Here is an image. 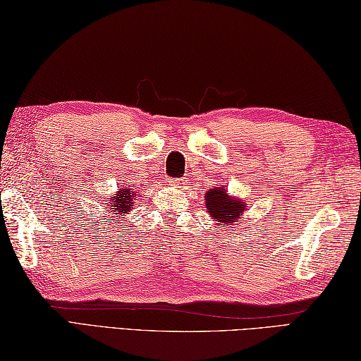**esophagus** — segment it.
Segmentation results:
<instances>
[{"label": "esophagus", "instance_id": "obj_1", "mask_svg": "<svg viewBox=\"0 0 361 361\" xmlns=\"http://www.w3.org/2000/svg\"><path fill=\"white\" fill-rule=\"evenodd\" d=\"M169 182H171V185H176V187H180L182 188V185H183V183H185V182H183L182 179H171V180H169Z\"/></svg>", "mask_w": 361, "mask_h": 361}]
</instances>
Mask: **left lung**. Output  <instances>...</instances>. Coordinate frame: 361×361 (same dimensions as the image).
Listing matches in <instances>:
<instances>
[{"instance_id":"1","label":"left lung","mask_w":361,"mask_h":361,"mask_svg":"<svg viewBox=\"0 0 361 361\" xmlns=\"http://www.w3.org/2000/svg\"><path fill=\"white\" fill-rule=\"evenodd\" d=\"M206 204L209 214L212 215L215 220L224 223V226H228L229 223H234L239 219L245 207V204L242 201L229 198V195L226 192H223V188H215L207 192Z\"/></svg>"}]
</instances>
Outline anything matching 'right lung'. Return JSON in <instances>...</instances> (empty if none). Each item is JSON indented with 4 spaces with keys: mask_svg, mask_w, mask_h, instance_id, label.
Masks as SVG:
<instances>
[{
    "mask_svg": "<svg viewBox=\"0 0 361 361\" xmlns=\"http://www.w3.org/2000/svg\"><path fill=\"white\" fill-rule=\"evenodd\" d=\"M132 204H133V192H130L128 188H119V193L114 196L111 201V207L121 214H127Z\"/></svg>",
    "mask_w": 361,
    "mask_h": 361,
    "instance_id": "right-lung-1",
    "label": "right lung"
}]
</instances>
